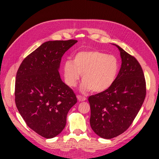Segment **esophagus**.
Instances as JSON below:
<instances>
[{
  "label": "esophagus",
  "mask_w": 159,
  "mask_h": 159,
  "mask_svg": "<svg viewBox=\"0 0 159 159\" xmlns=\"http://www.w3.org/2000/svg\"><path fill=\"white\" fill-rule=\"evenodd\" d=\"M77 99L79 101V102H83V101H85L86 100L85 97H82L80 96H77Z\"/></svg>",
  "instance_id": "34e87169"
}]
</instances>
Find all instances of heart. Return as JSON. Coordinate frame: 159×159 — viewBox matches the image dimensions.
I'll return each mask as SVG.
<instances>
[{
	"label": "heart",
	"instance_id": "obj_1",
	"mask_svg": "<svg viewBox=\"0 0 159 159\" xmlns=\"http://www.w3.org/2000/svg\"><path fill=\"white\" fill-rule=\"evenodd\" d=\"M120 70V61L116 57L98 50L77 52L74 60L63 63L65 81L70 87H75L82 75L83 92L91 90L101 93L109 89L116 81Z\"/></svg>",
	"mask_w": 159,
	"mask_h": 159
}]
</instances>
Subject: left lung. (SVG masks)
I'll list each match as a JSON object with an SVG mask.
<instances>
[{
  "label": "left lung",
  "mask_w": 159,
  "mask_h": 159,
  "mask_svg": "<svg viewBox=\"0 0 159 159\" xmlns=\"http://www.w3.org/2000/svg\"><path fill=\"white\" fill-rule=\"evenodd\" d=\"M116 46L121 58L116 81L109 89L88 98L91 127L96 134L107 139L117 137L129 128L146 95V80L139 63Z\"/></svg>",
  "instance_id": "8db88e82"
}]
</instances>
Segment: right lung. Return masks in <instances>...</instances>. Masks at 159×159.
<instances>
[{
	"instance_id": "right-lung-1",
	"label": "right lung",
	"mask_w": 159,
	"mask_h": 159,
	"mask_svg": "<svg viewBox=\"0 0 159 159\" xmlns=\"http://www.w3.org/2000/svg\"><path fill=\"white\" fill-rule=\"evenodd\" d=\"M77 40L44 42L22 61L16 74L15 102L26 125L46 139L65 128L69 110L77 102L59 73L63 54Z\"/></svg>"
}]
</instances>
